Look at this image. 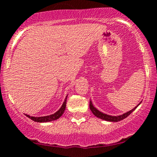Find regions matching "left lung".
<instances>
[{
	"label": "left lung",
	"instance_id": "obj_1",
	"mask_svg": "<svg viewBox=\"0 0 157 157\" xmlns=\"http://www.w3.org/2000/svg\"><path fill=\"white\" fill-rule=\"evenodd\" d=\"M141 102H142V101H140V102L138 103V105H137L135 108H133L131 110H130V111H128V112L125 113H123L122 115H119V116L108 115V114H105V113H104L101 112V111H99L98 109H96L95 107L94 106V105H93V103H92V101H91V100H90V109H91V111L92 112V113L94 114L95 117H98V118H100V119H101V120H104V121H109V122H118V121H122V120L125 119L127 117H128V116H129L131 113L133 112L134 110H135V109L138 106V105H140Z\"/></svg>",
	"mask_w": 157,
	"mask_h": 157
}]
</instances>
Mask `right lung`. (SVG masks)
Returning a JSON list of instances; mask_svg holds the SVG:
<instances>
[{"mask_svg": "<svg viewBox=\"0 0 157 157\" xmlns=\"http://www.w3.org/2000/svg\"><path fill=\"white\" fill-rule=\"evenodd\" d=\"M67 96H68V94L66 95V98H65V100H64V101H63L62 106L60 107V109L58 110L57 112L55 113L51 114V115H48V116H44V117H31V116L27 115V114H26V116L28 117V118L31 119L32 121H35V122L44 123V122H50V121H56V120L59 119V117H62V115H63V113H64L65 109H66Z\"/></svg>", "mask_w": 157, "mask_h": 157, "instance_id": "obj_1", "label": "right lung"}]
</instances>
